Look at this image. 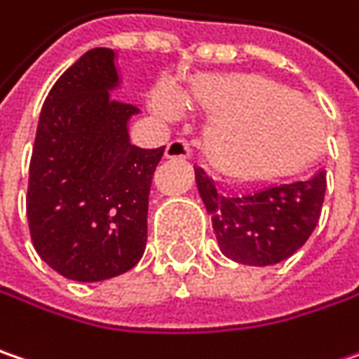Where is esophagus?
Returning <instances> with one entry per match:
<instances>
[{
    "label": "esophagus",
    "mask_w": 359,
    "mask_h": 359,
    "mask_svg": "<svg viewBox=\"0 0 359 359\" xmlns=\"http://www.w3.org/2000/svg\"><path fill=\"white\" fill-rule=\"evenodd\" d=\"M165 157L168 159H188V157H191V147H189L188 141L175 139V141H171L170 145H168Z\"/></svg>",
    "instance_id": "obj_1"
}]
</instances>
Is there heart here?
Returning <instances> with one entry per match:
<instances>
[{"instance_id":"obj_1","label":"heart","mask_w":359,"mask_h":359,"mask_svg":"<svg viewBox=\"0 0 359 359\" xmlns=\"http://www.w3.org/2000/svg\"><path fill=\"white\" fill-rule=\"evenodd\" d=\"M186 97L212 118L202 151L208 168L226 182L260 184L287 177L319 151L325 129L319 111L271 76L206 72L189 81ZM153 104L165 117L180 113V102L168 88L155 93Z\"/></svg>"}]
</instances>
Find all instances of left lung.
Returning a JSON list of instances; mask_svg holds the SVG:
<instances>
[{
    "label": "left lung",
    "mask_w": 359,
    "mask_h": 359,
    "mask_svg": "<svg viewBox=\"0 0 359 359\" xmlns=\"http://www.w3.org/2000/svg\"><path fill=\"white\" fill-rule=\"evenodd\" d=\"M196 182L222 255L252 266L289 259L307 242L319 222L327 188L325 170L242 198L218 196L214 180L202 168H196Z\"/></svg>",
    "instance_id": "1"
}]
</instances>
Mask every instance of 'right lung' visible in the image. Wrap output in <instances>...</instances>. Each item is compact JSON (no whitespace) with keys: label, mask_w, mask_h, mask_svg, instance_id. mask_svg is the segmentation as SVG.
Returning <instances> with one entry per match:
<instances>
[{"label":"right lung","mask_w":359,"mask_h":359,"mask_svg":"<svg viewBox=\"0 0 359 359\" xmlns=\"http://www.w3.org/2000/svg\"><path fill=\"white\" fill-rule=\"evenodd\" d=\"M115 54H82L44 100L29 159L26 212L40 259L72 280L127 273L147 242L149 189L165 147L141 149L127 121L137 104L111 97Z\"/></svg>","instance_id":"add662e5"}]
</instances>
